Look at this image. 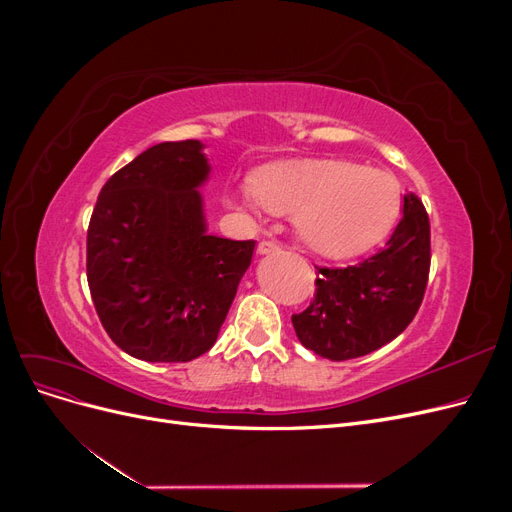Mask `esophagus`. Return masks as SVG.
<instances>
[{
	"label": "esophagus",
	"instance_id": "1",
	"mask_svg": "<svg viewBox=\"0 0 512 512\" xmlns=\"http://www.w3.org/2000/svg\"><path fill=\"white\" fill-rule=\"evenodd\" d=\"M280 250H282V245L277 243V241H260V243H258V254H260V256L275 254V252H280Z\"/></svg>",
	"mask_w": 512,
	"mask_h": 512
}]
</instances>
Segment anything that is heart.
Segmentation results:
<instances>
[{
	"label": "heart",
	"instance_id": "1",
	"mask_svg": "<svg viewBox=\"0 0 512 512\" xmlns=\"http://www.w3.org/2000/svg\"><path fill=\"white\" fill-rule=\"evenodd\" d=\"M235 200L250 211L292 215L314 252L344 258L380 241L395 222L399 194L378 168L348 162H309L262 175L258 188L241 185Z\"/></svg>",
	"mask_w": 512,
	"mask_h": 512
}]
</instances>
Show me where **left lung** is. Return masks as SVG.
<instances>
[{
    "mask_svg": "<svg viewBox=\"0 0 512 512\" xmlns=\"http://www.w3.org/2000/svg\"><path fill=\"white\" fill-rule=\"evenodd\" d=\"M421 200L404 196V215L374 256L352 267H318L314 301L292 316L299 342L318 356L348 361L406 331L427 288L431 243Z\"/></svg>",
    "mask_w": 512,
    "mask_h": 512,
    "instance_id": "left-lung-1",
    "label": "left lung"
}]
</instances>
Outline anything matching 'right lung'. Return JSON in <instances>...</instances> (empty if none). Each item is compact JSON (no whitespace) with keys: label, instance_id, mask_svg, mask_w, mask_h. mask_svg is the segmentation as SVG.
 I'll use <instances>...</instances> for the list:
<instances>
[{"label":"right lung","instance_id":"right-lung-1","mask_svg":"<svg viewBox=\"0 0 512 512\" xmlns=\"http://www.w3.org/2000/svg\"><path fill=\"white\" fill-rule=\"evenodd\" d=\"M200 141L153 145L104 183L87 282L108 337L134 359L188 363L218 339L256 241L207 232Z\"/></svg>","mask_w":512,"mask_h":512}]
</instances>
